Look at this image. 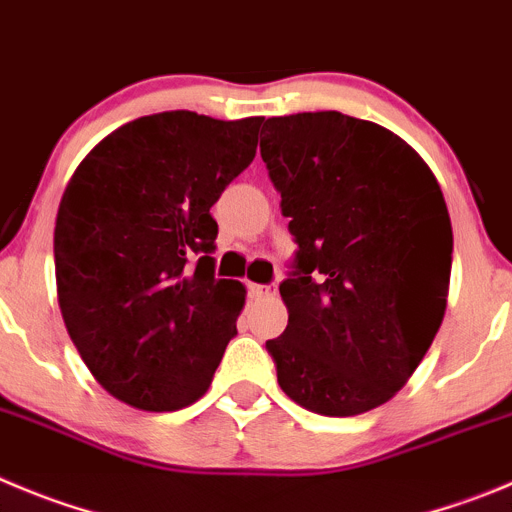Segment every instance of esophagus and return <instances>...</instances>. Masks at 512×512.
<instances>
[{"label":"esophagus","mask_w":512,"mask_h":512,"mask_svg":"<svg viewBox=\"0 0 512 512\" xmlns=\"http://www.w3.org/2000/svg\"><path fill=\"white\" fill-rule=\"evenodd\" d=\"M250 293L255 295V298H262V300H272L275 295H278V285L270 283V285H250Z\"/></svg>","instance_id":"esophagus-1"}]
</instances>
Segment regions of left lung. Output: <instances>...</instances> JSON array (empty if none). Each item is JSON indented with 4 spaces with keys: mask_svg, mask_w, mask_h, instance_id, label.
<instances>
[{
    "mask_svg": "<svg viewBox=\"0 0 512 512\" xmlns=\"http://www.w3.org/2000/svg\"><path fill=\"white\" fill-rule=\"evenodd\" d=\"M260 154L290 217L278 384L323 417L381 407L422 364L450 290L452 224L404 138L338 111L262 121Z\"/></svg>",
    "mask_w": 512,
    "mask_h": 512,
    "instance_id": "left-lung-1",
    "label": "left lung"
}]
</instances>
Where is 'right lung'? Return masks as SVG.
<instances>
[{"mask_svg":"<svg viewBox=\"0 0 512 512\" xmlns=\"http://www.w3.org/2000/svg\"><path fill=\"white\" fill-rule=\"evenodd\" d=\"M262 118L191 111L116 128L80 161L55 222L62 321L100 386L146 412L204 396L245 285L214 278L212 204L252 164Z\"/></svg>","mask_w":512,"mask_h":512,"instance_id":"right-lung-1","label":"right lung"}]
</instances>
